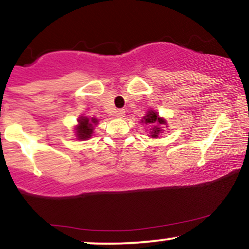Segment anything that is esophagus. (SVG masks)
Returning a JSON list of instances; mask_svg holds the SVG:
<instances>
[{
	"label": "esophagus",
	"instance_id": "34e87169",
	"mask_svg": "<svg viewBox=\"0 0 249 249\" xmlns=\"http://www.w3.org/2000/svg\"><path fill=\"white\" fill-rule=\"evenodd\" d=\"M116 116L118 117V118H124V117H125V111L124 110H117L116 111Z\"/></svg>",
	"mask_w": 249,
	"mask_h": 249
}]
</instances>
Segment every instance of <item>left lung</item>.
Returning <instances> with one entry per match:
<instances>
[{"instance_id": "1", "label": "left lung", "mask_w": 249, "mask_h": 249, "mask_svg": "<svg viewBox=\"0 0 249 249\" xmlns=\"http://www.w3.org/2000/svg\"><path fill=\"white\" fill-rule=\"evenodd\" d=\"M141 123L151 126L150 136H148L151 137V138H158V137L165 131V125H167L166 119L159 116V113L154 110H148L147 112L145 113V116L142 118Z\"/></svg>"}]
</instances>
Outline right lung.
Segmentation results:
<instances>
[{
    "instance_id": "add662e5",
    "label": "right lung",
    "mask_w": 249,
    "mask_h": 249,
    "mask_svg": "<svg viewBox=\"0 0 249 249\" xmlns=\"http://www.w3.org/2000/svg\"><path fill=\"white\" fill-rule=\"evenodd\" d=\"M78 124L76 125L75 128V134L78 141H88L89 138H91L93 134V130L95 126L98 124V119L92 117V118H89V117L81 116L77 119Z\"/></svg>"
}]
</instances>
